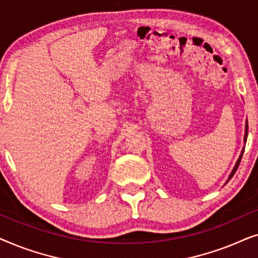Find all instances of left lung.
<instances>
[{"mask_svg":"<svg viewBox=\"0 0 258 258\" xmlns=\"http://www.w3.org/2000/svg\"><path fill=\"white\" fill-rule=\"evenodd\" d=\"M246 139H248V119H246V121H245V130H244V143L246 142ZM243 153H244V148H243V150L241 151V155H239L238 160H237V162H236L235 167L232 168V170H231V172H230V175H229V177H228L227 182H225V183H228L229 181H230L231 177H232V176H234V174H235V172H236V170H237V168H238V165H239V162H241V160H242Z\"/></svg>","mask_w":258,"mask_h":258,"instance_id":"1","label":"left lung"}]
</instances>
